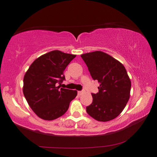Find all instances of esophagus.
I'll list each match as a JSON object with an SVG mask.
<instances>
[{
    "label": "esophagus",
    "instance_id": "obj_1",
    "mask_svg": "<svg viewBox=\"0 0 157 157\" xmlns=\"http://www.w3.org/2000/svg\"><path fill=\"white\" fill-rule=\"evenodd\" d=\"M82 93H83V91H78V94L79 96L81 95Z\"/></svg>",
    "mask_w": 157,
    "mask_h": 157
}]
</instances>
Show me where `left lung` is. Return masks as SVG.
Masks as SVG:
<instances>
[{
  "label": "left lung",
  "instance_id": "8db88e82",
  "mask_svg": "<svg viewBox=\"0 0 157 157\" xmlns=\"http://www.w3.org/2000/svg\"><path fill=\"white\" fill-rule=\"evenodd\" d=\"M92 78L99 83V92L92 93V103L86 112L99 122H108L121 113L129 99L131 81L121 63L102 51L82 54Z\"/></svg>",
  "mask_w": 157,
  "mask_h": 157
}]
</instances>
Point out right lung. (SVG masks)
Returning <instances> with one entry per match:
<instances>
[{"mask_svg": "<svg viewBox=\"0 0 157 157\" xmlns=\"http://www.w3.org/2000/svg\"><path fill=\"white\" fill-rule=\"evenodd\" d=\"M76 55L52 51L36 59L24 78L23 92L31 109L38 117L53 120L68 110L77 91L60 88L65 77L64 71Z\"/></svg>", "mask_w": 157, "mask_h": 157, "instance_id": "obj_1", "label": "right lung"}]
</instances>
